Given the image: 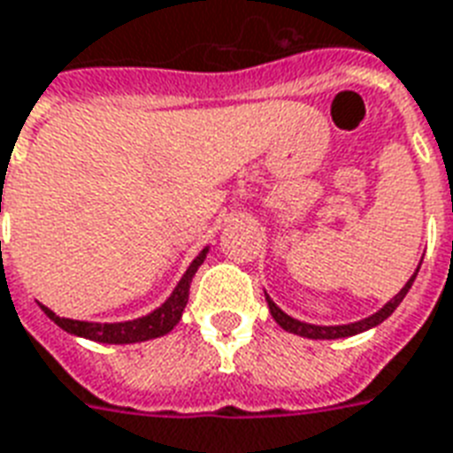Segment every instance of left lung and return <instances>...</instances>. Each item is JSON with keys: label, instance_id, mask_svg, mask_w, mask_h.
Here are the masks:
<instances>
[{"label": "left lung", "instance_id": "8db88e82", "mask_svg": "<svg viewBox=\"0 0 453 453\" xmlns=\"http://www.w3.org/2000/svg\"><path fill=\"white\" fill-rule=\"evenodd\" d=\"M416 274H418V270H416ZM416 274L408 279L406 287L401 288L399 294L394 296L392 301L384 305L382 311H377L375 315H370V318L360 319V322H351V325H339V327H318V325H308V322L294 319L291 315H287V312L281 311V308H277L270 296H267V305H270V312H272V318H274V322H277L281 329L291 332V334L308 336V339H342V336L360 334V332H365V329L375 327V325H380V322H384V319L389 318V315H392V312L399 308V303L403 301V296L408 294V288H411V284H413Z\"/></svg>", "mask_w": 453, "mask_h": 453}]
</instances>
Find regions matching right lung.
<instances>
[{
    "mask_svg": "<svg viewBox=\"0 0 453 453\" xmlns=\"http://www.w3.org/2000/svg\"><path fill=\"white\" fill-rule=\"evenodd\" d=\"M207 255V248L203 253L190 263V267L186 270V274L179 281V287L174 288V294L166 298L165 305H159L157 311H152L145 318L131 319V322H110V325H102V322H81V319H69L54 315L50 308L40 305L45 315L50 319H54V325H59L64 332L69 334L83 336V339H90V342L100 343H135V342H148V339H157V336L169 334L172 329L179 325L181 319V312L188 303V291L190 281L196 277V272L203 265Z\"/></svg>",
    "mask_w": 453,
    "mask_h": 453,
    "instance_id": "1",
    "label": "right lung"
}]
</instances>
